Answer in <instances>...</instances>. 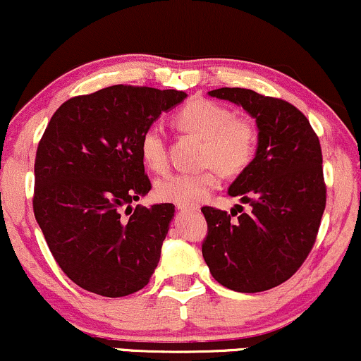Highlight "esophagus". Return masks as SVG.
Returning a JSON list of instances; mask_svg holds the SVG:
<instances>
[{
  "instance_id": "1",
  "label": "esophagus",
  "mask_w": 361,
  "mask_h": 361,
  "mask_svg": "<svg viewBox=\"0 0 361 361\" xmlns=\"http://www.w3.org/2000/svg\"><path fill=\"white\" fill-rule=\"evenodd\" d=\"M177 208L184 209V212H197V209H200V208H197V206H182V204L177 206Z\"/></svg>"
}]
</instances>
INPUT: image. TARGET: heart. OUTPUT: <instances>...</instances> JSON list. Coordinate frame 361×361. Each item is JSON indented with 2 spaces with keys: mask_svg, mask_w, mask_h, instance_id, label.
Segmentation results:
<instances>
[{
  "mask_svg": "<svg viewBox=\"0 0 361 361\" xmlns=\"http://www.w3.org/2000/svg\"><path fill=\"white\" fill-rule=\"evenodd\" d=\"M176 124L180 131L204 140L200 172L173 173L157 182V196L165 202L191 206L206 200L220 185L224 176H238L252 164L257 152V128L224 104L209 99H192L177 111ZM141 159L149 170L167 172V137L164 129L149 126L140 137Z\"/></svg>",
  "mask_w": 361,
  "mask_h": 361,
  "instance_id": "obj_1",
  "label": "heart"
}]
</instances>
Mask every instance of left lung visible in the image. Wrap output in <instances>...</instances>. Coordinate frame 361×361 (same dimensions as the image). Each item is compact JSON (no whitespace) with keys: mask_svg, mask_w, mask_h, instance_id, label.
Here are the masks:
<instances>
[{"mask_svg":"<svg viewBox=\"0 0 361 361\" xmlns=\"http://www.w3.org/2000/svg\"><path fill=\"white\" fill-rule=\"evenodd\" d=\"M208 93L242 105L256 119L259 141L252 164L228 189L250 212L230 221L237 213L202 206V257L226 288L271 290L297 273L315 244L326 209L321 143L309 119L286 100L247 88Z\"/></svg>","mask_w":361,"mask_h":361,"instance_id":"obj_1","label":"left lung"}]
</instances>
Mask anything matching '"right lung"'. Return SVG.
Listing matches in <instances>:
<instances>
[{"label":"right lung","instance_id":"add662e5","mask_svg":"<svg viewBox=\"0 0 361 361\" xmlns=\"http://www.w3.org/2000/svg\"><path fill=\"white\" fill-rule=\"evenodd\" d=\"M185 92L114 85L66 100L35 155L34 214L63 273L80 288L126 297L148 285L176 206L148 194L140 137ZM124 205L132 213L120 218Z\"/></svg>","mask_w":361,"mask_h":361}]
</instances>
